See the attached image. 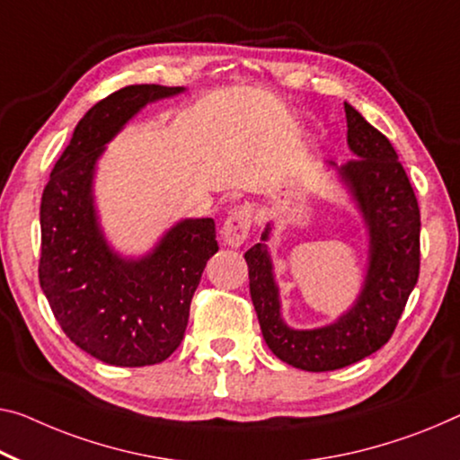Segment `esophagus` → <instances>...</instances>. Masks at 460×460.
I'll list each match as a JSON object with an SVG mask.
<instances>
[{
    "mask_svg": "<svg viewBox=\"0 0 460 460\" xmlns=\"http://www.w3.org/2000/svg\"><path fill=\"white\" fill-rule=\"evenodd\" d=\"M251 224H252L251 208H236L222 226L224 244L232 246V249H238V246L249 238Z\"/></svg>",
    "mask_w": 460,
    "mask_h": 460,
    "instance_id": "esophagus-1",
    "label": "esophagus"
}]
</instances>
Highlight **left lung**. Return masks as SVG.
I'll list each match as a JSON object with an SVG mask.
<instances>
[{"mask_svg": "<svg viewBox=\"0 0 460 460\" xmlns=\"http://www.w3.org/2000/svg\"><path fill=\"white\" fill-rule=\"evenodd\" d=\"M348 147L356 160L324 168L335 174L366 228L364 279L348 310L314 329L289 327L281 313L279 284L270 243L275 222L244 252L251 298L265 343L294 368L327 372L370 356L391 339L420 275V208L394 147L345 102Z\"/></svg>", "mask_w": 460, "mask_h": 460, "instance_id": "1", "label": "left lung"}]
</instances>
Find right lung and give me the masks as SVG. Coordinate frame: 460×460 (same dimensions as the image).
Instances as JSON below:
<instances>
[{
    "instance_id": "add662e5",
    "label": "right lung",
    "mask_w": 460,
    "mask_h": 460,
    "mask_svg": "<svg viewBox=\"0 0 460 460\" xmlns=\"http://www.w3.org/2000/svg\"><path fill=\"white\" fill-rule=\"evenodd\" d=\"M187 88L139 84L96 102L75 125L40 201L39 279L55 319L77 348L111 366L160 364L179 348L190 298L217 252L216 222L185 217L150 251L111 244L96 206L98 160L147 104Z\"/></svg>"
}]
</instances>
